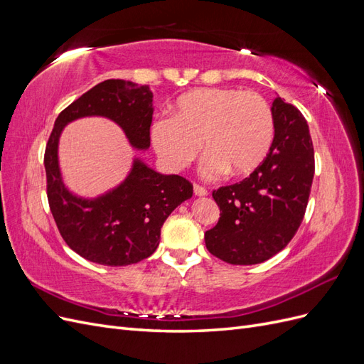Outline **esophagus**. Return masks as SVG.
I'll return each mask as SVG.
<instances>
[{
    "label": "esophagus",
    "mask_w": 364,
    "mask_h": 364,
    "mask_svg": "<svg viewBox=\"0 0 364 364\" xmlns=\"http://www.w3.org/2000/svg\"><path fill=\"white\" fill-rule=\"evenodd\" d=\"M193 191H194V196H197V197H205V196H208V191L203 188V186H200V185H194Z\"/></svg>",
    "instance_id": "1"
}]
</instances>
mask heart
Listing matches in <instances>:
<instances>
[{
  "instance_id": "obj_1",
  "label": "heart",
  "mask_w": 364,
  "mask_h": 364,
  "mask_svg": "<svg viewBox=\"0 0 364 364\" xmlns=\"http://www.w3.org/2000/svg\"><path fill=\"white\" fill-rule=\"evenodd\" d=\"M274 136L272 107L253 91L199 87L182 94L173 118H158L150 127L151 146L165 167L182 171L202 149V173L217 179L230 170L247 174L267 158Z\"/></svg>"
}]
</instances>
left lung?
I'll list each match as a JSON object with an SVG mask.
<instances>
[{
	"label": "left lung",
	"instance_id": "left-lung-1",
	"mask_svg": "<svg viewBox=\"0 0 364 364\" xmlns=\"http://www.w3.org/2000/svg\"><path fill=\"white\" fill-rule=\"evenodd\" d=\"M274 136L267 158L249 178L213 193L218 223L205 232L206 249L235 266L277 255L299 229L314 176L310 130L293 105L272 103Z\"/></svg>",
	"mask_w": 364,
	"mask_h": 364
}]
</instances>
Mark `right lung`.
Segmentation results:
<instances>
[{"label":"right lung","mask_w":364,"mask_h":364,"mask_svg":"<svg viewBox=\"0 0 364 364\" xmlns=\"http://www.w3.org/2000/svg\"><path fill=\"white\" fill-rule=\"evenodd\" d=\"M153 94L149 86L111 79L77 98L54 121L46 149L47 194L62 238L75 253L102 266H129L150 257L159 246L161 228L193 185L178 174H162L138 156L123 182L95 197L71 191L63 181L59 142L63 129L80 118L111 119L132 149L150 147Z\"/></svg>","instance_id":"1"}]
</instances>
